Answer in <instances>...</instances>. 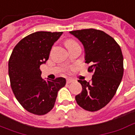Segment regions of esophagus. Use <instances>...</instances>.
Segmentation results:
<instances>
[{
    "label": "esophagus",
    "mask_w": 135,
    "mask_h": 135,
    "mask_svg": "<svg viewBox=\"0 0 135 135\" xmlns=\"http://www.w3.org/2000/svg\"><path fill=\"white\" fill-rule=\"evenodd\" d=\"M73 81L72 79H66V84H70V83H71Z\"/></svg>",
    "instance_id": "1"
}]
</instances>
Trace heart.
I'll return each mask as SVG.
<instances>
[{
    "mask_svg": "<svg viewBox=\"0 0 135 135\" xmlns=\"http://www.w3.org/2000/svg\"><path fill=\"white\" fill-rule=\"evenodd\" d=\"M78 44L77 43L74 41V40L69 39L66 41V46L67 47H69V46H74V45H76Z\"/></svg>",
    "mask_w": 135,
    "mask_h": 135,
    "instance_id": "1",
    "label": "heart"
}]
</instances>
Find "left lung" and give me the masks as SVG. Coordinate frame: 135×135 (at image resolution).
Instances as JSON below:
<instances>
[{
    "instance_id": "left-lung-1",
    "label": "left lung",
    "mask_w": 135,
    "mask_h": 135,
    "mask_svg": "<svg viewBox=\"0 0 135 135\" xmlns=\"http://www.w3.org/2000/svg\"><path fill=\"white\" fill-rule=\"evenodd\" d=\"M84 49L85 62L94 75L91 82L78 80L82 91L75 97L81 107L89 112L103 108L113 98L123 76V56L112 37L99 30L83 29L69 32Z\"/></svg>"
}]
</instances>
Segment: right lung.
I'll list each match as a JSON object with an SVG mask.
<instances>
[{
    "instance_id": "right-lung-1",
    "label": "right lung",
    "mask_w": 135,
    "mask_h": 135,
    "mask_svg": "<svg viewBox=\"0 0 135 135\" xmlns=\"http://www.w3.org/2000/svg\"><path fill=\"white\" fill-rule=\"evenodd\" d=\"M63 32L38 31L21 40L12 51L8 75L13 92L23 108L31 113L44 115L52 109L58 91L66 79L46 80L41 78V65L45 64L50 51Z\"/></svg>"
}]
</instances>
